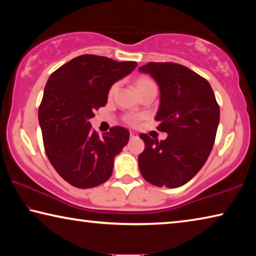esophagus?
Here are the masks:
<instances>
[{"label":"esophagus","mask_w":256,"mask_h":256,"mask_svg":"<svg viewBox=\"0 0 256 256\" xmlns=\"http://www.w3.org/2000/svg\"><path fill=\"white\" fill-rule=\"evenodd\" d=\"M138 138V133L130 132V138H131V140H133V138Z\"/></svg>","instance_id":"esophagus-1"}]
</instances>
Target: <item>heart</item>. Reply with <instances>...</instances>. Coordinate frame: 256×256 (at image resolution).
Wrapping results in <instances>:
<instances>
[{"instance_id": "b5f03b06", "label": "heart", "mask_w": 256, "mask_h": 256, "mask_svg": "<svg viewBox=\"0 0 256 256\" xmlns=\"http://www.w3.org/2000/svg\"><path fill=\"white\" fill-rule=\"evenodd\" d=\"M133 84H134V88H136V90L138 92V94H141L142 92H144V90L149 89V88H154V86H156L154 82L150 79V78L146 76H138L134 79L133 81ZM118 86L120 84H114L110 89V92H108V97L110 98H112L116 94V92H118ZM138 118H136V116H128L126 118H125V120L130 124V125H136L138 122Z\"/></svg>"}]
</instances>
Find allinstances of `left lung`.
I'll list each match as a JSON object with an SVG mask.
<instances>
[{
	"label": "left lung",
	"instance_id": "left-lung-1",
	"mask_svg": "<svg viewBox=\"0 0 256 256\" xmlns=\"http://www.w3.org/2000/svg\"><path fill=\"white\" fill-rule=\"evenodd\" d=\"M138 71L157 81V128L168 134L162 141L140 134L146 148L138 154V168L152 185L180 188L198 174L214 146L220 118L214 90L204 78L180 64L149 62Z\"/></svg>",
	"mask_w": 256,
	"mask_h": 256
}]
</instances>
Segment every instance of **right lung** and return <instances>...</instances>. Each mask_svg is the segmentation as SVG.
I'll use <instances>...</instances> for the list:
<instances>
[{
    "label": "right lung",
    "mask_w": 256,
    "mask_h": 256,
    "mask_svg": "<svg viewBox=\"0 0 256 256\" xmlns=\"http://www.w3.org/2000/svg\"><path fill=\"white\" fill-rule=\"evenodd\" d=\"M136 66L131 60L81 55L48 78L38 110L45 151L58 175L78 188L105 183L128 142L126 128L114 126L100 138L89 120L106 105L110 86Z\"/></svg>",
    "instance_id": "right-lung-1"
}]
</instances>
